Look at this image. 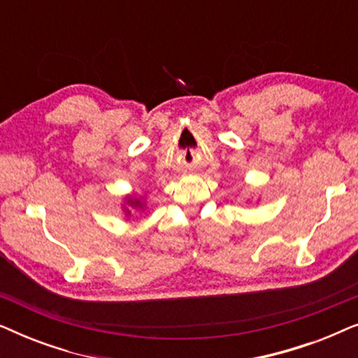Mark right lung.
Wrapping results in <instances>:
<instances>
[{"instance_id": "obj_1", "label": "right lung", "mask_w": 358, "mask_h": 358, "mask_svg": "<svg viewBox=\"0 0 358 358\" xmlns=\"http://www.w3.org/2000/svg\"><path fill=\"white\" fill-rule=\"evenodd\" d=\"M146 195H125L124 199H122V215H124L125 220L130 218V215L134 210H141V212H145L146 210V202H145Z\"/></svg>"}]
</instances>
